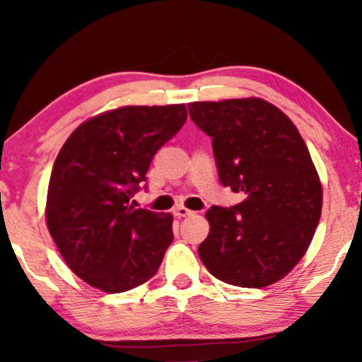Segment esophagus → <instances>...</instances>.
<instances>
[{
	"instance_id": "obj_1",
	"label": "esophagus",
	"mask_w": 362,
	"mask_h": 362,
	"mask_svg": "<svg viewBox=\"0 0 362 362\" xmlns=\"http://www.w3.org/2000/svg\"><path fill=\"white\" fill-rule=\"evenodd\" d=\"M173 214H175L177 218H187V216H192L194 211L187 209V207H184V206H178L173 209Z\"/></svg>"
}]
</instances>
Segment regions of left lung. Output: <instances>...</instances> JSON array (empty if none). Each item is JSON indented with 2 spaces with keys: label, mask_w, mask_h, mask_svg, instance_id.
I'll return each instance as SVG.
<instances>
[{
  "label": "left lung",
  "mask_w": 362,
  "mask_h": 362,
  "mask_svg": "<svg viewBox=\"0 0 362 362\" xmlns=\"http://www.w3.org/2000/svg\"><path fill=\"white\" fill-rule=\"evenodd\" d=\"M189 114L213 138L219 180L245 199L206 213L199 257L216 279L240 288L281 281L308 250L322 182L305 141L284 112L262 98L192 102Z\"/></svg>",
  "instance_id": "obj_1"
}]
</instances>
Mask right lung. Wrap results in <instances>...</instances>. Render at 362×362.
I'll list each match as a JSON object with an SVG mask.
<instances>
[{
	"label": "right lung",
	"instance_id": "right-lung-1",
	"mask_svg": "<svg viewBox=\"0 0 362 362\" xmlns=\"http://www.w3.org/2000/svg\"><path fill=\"white\" fill-rule=\"evenodd\" d=\"M187 120L184 103L126 105L80 124L54 161L49 233L91 288L124 293L155 276L173 240V216L129 206L155 153Z\"/></svg>",
	"mask_w": 362,
	"mask_h": 362
}]
</instances>
